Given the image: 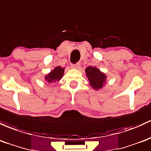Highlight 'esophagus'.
I'll use <instances>...</instances> for the list:
<instances>
[{
  "instance_id": "esophagus-1",
  "label": "esophagus",
  "mask_w": 151,
  "mask_h": 151,
  "mask_svg": "<svg viewBox=\"0 0 151 151\" xmlns=\"http://www.w3.org/2000/svg\"><path fill=\"white\" fill-rule=\"evenodd\" d=\"M80 63H78L76 64H72L71 65V68H74V69H79L80 68Z\"/></svg>"
}]
</instances>
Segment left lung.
I'll list each match as a JSON object with an SVG mask.
<instances>
[{"label":"left lung","mask_w":151,"mask_h":151,"mask_svg":"<svg viewBox=\"0 0 151 151\" xmlns=\"http://www.w3.org/2000/svg\"><path fill=\"white\" fill-rule=\"evenodd\" d=\"M86 76L88 77L90 86L94 89L99 90L103 87L106 81V76L96 67L90 66L86 68Z\"/></svg>","instance_id":"1"}]
</instances>
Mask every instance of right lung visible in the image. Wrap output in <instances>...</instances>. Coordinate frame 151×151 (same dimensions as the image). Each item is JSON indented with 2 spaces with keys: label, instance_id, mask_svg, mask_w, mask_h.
Returning a JSON list of instances; mask_svg holds the SVG:
<instances>
[{
  "label": "right lung",
  "instance_id": "right-lung-1",
  "mask_svg": "<svg viewBox=\"0 0 151 151\" xmlns=\"http://www.w3.org/2000/svg\"><path fill=\"white\" fill-rule=\"evenodd\" d=\"M65 68H62L60 66L54 68L47 76H45V80L49 83H56L59 81L64 75Z\"/></svg>",
  "mask_w": 151,
  "mask_h": 151
}]
</instances>
